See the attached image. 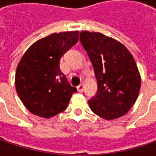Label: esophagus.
Returning <instances> with one entry per match:
<instances>
[{
    "label": "esophagus",
    "instance_id": "esophagus-1",
    "mask_svg": "<svg viewBox=\"0 0 156 156\" xmlns=\"http://www.w3.org/2000/svg\"><path fill=\"white\" fill-rule=\"evenodd\" d=\"M77 90H78V92H82L83 91V84L82 83H81L79 86H77Z\"/></svg>",
    "mask_w": 156,
    "mask_h": 156
}]
</instances>
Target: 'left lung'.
<instances>
[{"instance_id": "left-lung-1", "label": "left lung", "mask_w": 156, "mask_h": 156, "mask_svg": "<svg viewBox=\"0 0 156 156\" xmlns=\"http://www.w3.org/2000/svg\"><path fill=\"white\" fill-rule=\"evenodd\" d=\"M81 45L93 65L97 92L88 101L94 114L106 120L124 115L135 104L141 76L132 55L113 38L82 31Z\"/></svg>"}]
</instances>
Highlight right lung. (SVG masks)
<instances>
[{"label": "right lung", "mask_w": 156, "mask_h": 156, "mask_svg": "<svg viewBox=\"0 0 156 156\" xmlns=\"http://www.w3.org/2000/svg\"><path fill=\"white\" fill-rule=\"evenodd\" d=\"M78 38V31L52 34L34 42L21 58L15 87L24 106L34 115L49 118L67 108L76 88L60 69V61Z\"/></svg>", "instance_id": "1"}]
</instances>
